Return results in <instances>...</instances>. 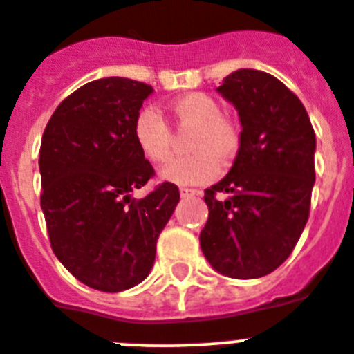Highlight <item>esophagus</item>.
<instances>
[{"instance_id": "1", "label": "esophagus", "mask_w": 354, "mask_h": 354, "mask_svg": "<svg viewBox=\"0 0 354 354\" xmlns=\"http://www.w3.org/2000/svg\"><path fill=\"white\" fill-rule=\"evenodd\" d=\"M195 195H201V192H198V189H193V188H180V197L183 198L195 197Z\"/></svg>"}]
</instances>
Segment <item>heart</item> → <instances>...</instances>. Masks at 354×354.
I'll return each mask as SVG.
<instances>
[{"instance_id":"heart-1","label":"heart","mask_w":354,"mask_h":354,"mask_svg":"<svg viewBox=\"0 0 354 354\" xmlns=\"http://www.w3.org/2000/svg\"><path fill=\"white\" fill-rule=\"evenodd\" d=\"M175 123L192 129L188 150L161 171L162 179L174 184H206L220 174V161H232L241 147V127L222 113L220 102L206 93H186L170 102ZM140 152L150 162L162 165L171 156V131L156 107L147 105L136 114L132 127Z\"/></svg>"}]
</instances>
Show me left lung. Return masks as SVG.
<instances>
[{
  "instance_id": "left-lung-1",
  "label": "left lung",
  "mask_w": 354,
  "mask_h": 354,
  "mask_svg": "<svg viewBox=\"0 0 354 354\" xmlns=\"http://www.w3.org/2000/svg\"><path fill=\"white\" fill-rule=\"evenodd\" d=\"M216 91L236 107L241 147L229 174L204 192L209 216L201 247L223 276L256 279L285 263L303 234L315 131L301 100L265 71L238 69Z\"/></svg>"
}]
</instances>
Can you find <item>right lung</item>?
Returning <instances> with one entry per match:
<instances>
[{
    "mask_svg": "<svg viewBox=\"0 0 354 354\" xmlns=\"http://www.w3.org/2000/svg\"><path fill=\"white\" fill-rule=\"evenodd\" d=\"M152 91L131 78H100L62 100L42 134L41 207L51 250L100 292H122L148 276L180 198L171 183L132 197L156 175L132 134Z\"/></svg>",
    "mask_w": 354,
    "mask_h": 354,
    "instance_id": "1",
    "label": "right lung"
}]
</instances>
